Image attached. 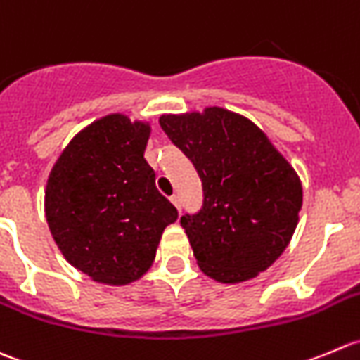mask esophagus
Instances as JSON below:
<instances>
[{"mask_svg": "<svg viewBox=\"0 0 360 360\" xmlns=\"http://www.w3.org/2000/svg\"><path fill=\"white\" fill-rule=\"evenodd\" d=\"M169 201H172L173 205H175V208L179 210V212H180V210H181V202H180V198H179V195H176V194H173L172 198H169Z\"/></svg>", "mask_w": 360, "mask_h": 360, "instance_id": "1", "label": "esophagus"}]
</instances>
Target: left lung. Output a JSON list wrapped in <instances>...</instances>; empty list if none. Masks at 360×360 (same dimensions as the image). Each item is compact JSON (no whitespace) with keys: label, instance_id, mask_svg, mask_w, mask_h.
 <instances>
[{"label":"left lung","instance_id":"1","mask_svg":"<svg viewBox=\"0 0 360 360\" xmlns=\"http://www.w3.org/2000/svg\"><path fill=\"white\" fill-rule=\"evenodd\" d=\"M202 181V208L181 227L199 268L220 283L268 269L292 240L302 205L296 169L250 119L222 106L159 119Z\"/></svg>","mask_w":360,"mask_h":360}]
</instances>
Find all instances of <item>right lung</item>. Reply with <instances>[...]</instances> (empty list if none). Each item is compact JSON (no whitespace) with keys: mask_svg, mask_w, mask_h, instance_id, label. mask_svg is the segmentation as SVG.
I'll use <instances>...</instances> for the list:
<instances>
[{"mask_svg":"<svg viewBox=\"0 0 360 360\" xmlns=\"http://www.w3.org/2000/svg\"><path fill=\"white\" fill-rule=\"evenodd\" d=\"M150 122L110 113L77 133L45 188V217L60 254L105 285L150 269L166 226L179 219L143 154Z\"/></svg>","mask_w":360,"mask_h":360,"instance_id":"1","label":"right lung"}]
</instances>
